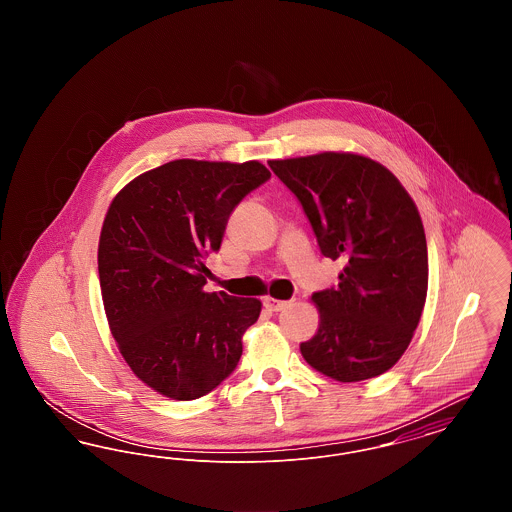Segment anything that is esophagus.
I'll return each mask as SVG.
<instances>
[{
	"instance_id": "obj_1",
	"label": "esophagus",
	"mask_w": 512,
	"mask_h": 512,
	"mask_svg": "<svg viewBox=\"0 0 512 512\" xmlns=\"http://www.w3.org/2000/svg\"><path fill=\"white\" fill-rule=\"evenodd\" d=\"M265 307H267L268 311H272V313H278V311H282L284 307H288V301L267 297V299H265Z\"/></svg>"
}]
</instances>
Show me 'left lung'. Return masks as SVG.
I'll use <instances>...</instances> for the list:
<instances>
[{
	"label": "left lung",
	"mask_w": 512,
	"mask_h": 512,
	"mask_svg": "<svg viewBox=\"0 0 512 512\" xmlns=\"http://www.w3.org/2000/svg\"><path fill=\"white\" fill-rule=\"evenodd\" d=\"M299 199L324 257L345 265L313 293L317 334L303 359L338 382L384 374L407 351L426 303L428 247L413 197L384 165L357 153L268 161Z\"/></svg>",
	"instance_id": "8db88e82"
}]
</instances>
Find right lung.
I'll list each match as a JSON object with an SVG mask.
<instances>
[{
  "instance_id": "obj_1",
  "label": "right lung",
  "mask_w": 512,
  "mask_h": 512,
  "mask_svg": "<svg viewBox=\"0 0 512 512\" xmlns=\"http://www.w3.org/2000/svg\"><path fill=\"white\" fill-rule=\"evenodd\" d=\"M270 178L259 161L176 159L111 201L98 247L107 322L126 365L151 390L192 401L226 380L261 301L207 293L203 263L226 222Z\"/></svg>"
}]
</instances>
